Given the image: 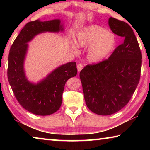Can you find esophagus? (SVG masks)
Wrapping results in <instances>:
<instances>
[{"label": "esophagus", "instance_id": "34e87169", "mask_svg": "<svg viewBox=\"0 0 150 150\" xmlns=\"http://www.w3.org/2000/svg\"><path fill=\"white\" fill-rule=\"evenodd\" d=\"M83 68V65L81 64V63H79V64L77 65V70H78V73H79L80 71Z\"/></svg>", "mask_w": 150, "mask_h": 150}]
</instances>
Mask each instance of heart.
Returning <instances> with one entry per match:
<instances>
[{
	"label": "heart",
	"instance_id": "b5f03b06",
	"mask_svg": "<svg viewBox=\"0 0 150 150\" xmlns=\"http://www.w3.org/2000/svg\"><path fill=\"white\" fill-rule=\"evenodd\" d=\"M115 35L98 25H91L81 29L75 37V42H71V47L74 53L78 52L79 47L87 50V59L97 63L108 57L115 49Z\"/></svg>",
	"mask_w": 150,
	"mask_h": 150
}]
</instances>
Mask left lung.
<instances>
[{
	"label": "left lung",
	"mask_w": 150,
	"mask_h": 150,
	"mask_svg": "<svg viewBox=\"0 0 150 150\" xmlns=\"http://www.w3.org/2000/svg\"><path fill=\"white\" fill-rule=\"evenodd\" d=\"M114 34L124 38L108 59L86 65L79 73L87 107L98 115H110L125 106L140 79L142 54L133 30L123 21L110 17Z\"/></svg>",
	"instance_id": "obj_1"
}]
</instances>
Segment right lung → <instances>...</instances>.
Wrapping results in <instances>:
<instances>
[{
  "mask_svg": "<svg viewBox=\"0 0 150 150\" xmlns=\"http://www.w3.org/2000/svg\"><path fill=\"white\" fill-rule=\"evenodd\" d=\"M60 31H63V27L59 19L30 22L20 31L10 50L8 82L20 105L34 115H50L59 110L65 83L77 73L76 62H71L57 67L38 83L30 82L25 74L28 43L41 33Z\"/></svg>",
  "mask_w": 150,
  "mask_h": 150,
  "instance_id": "right-lung-1",
  "label": "right lung"
}]
</instances>
